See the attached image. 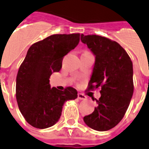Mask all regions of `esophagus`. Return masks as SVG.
Listing matches in <instances>:
<instances>
[{
	"mask_svg": "<svg viewBox=\"0 0 149 149\" xmlns=\"http://www.w3.org/2000/svg\"><path fill=\"white\" fill-rule=\"evenodd\" d=\"M78 98L81 100H87V96L84 95V94H82V93H78Z\"/></svg>",
	"mask_w": 149,
	"mask_h": 149,
	"instance_id": "esophagus-1",
	"label": "esophagus"
}]
</instances>
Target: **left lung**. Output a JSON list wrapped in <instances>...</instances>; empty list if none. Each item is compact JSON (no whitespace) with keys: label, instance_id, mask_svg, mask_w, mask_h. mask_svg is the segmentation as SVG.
Listing matches in <instances>:
<instances>
[{"label":"left lung","instance_id":"8db88e82","mask_svg":"<svg viewBox=\"0 0 149 149\" xmlns=\"http://www.w3.org/2000/svg\"><path fill=\"white\" fill-rule=\"evenodd\" d=\"M81 40L95 56L88 89L101 88V97L93 113L84 116L95 131L113 128L124 116L134 93L133 64L126 50L114 40L98 35L81 34Z\"/></svg>","mask_w":149,"mask_h":149}]
</instances>
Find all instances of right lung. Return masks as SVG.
<instances>
[{
  "label": "right lung",
  "mask_w": 149,
  "mask_h": 149,
  "mask_svg": "<svg viewBox=\"0 0 149 149\" xmlns=\"http://www.w3.org/2000/svg\"><path fill=\"white\" fill-rule=\"evenodd\" d=\"M79 40V33L49 36L29 47L19 67L16 100L25 120L34 127L44 129L54 125L65 101L78 96L72 87L64 91L50 88L49 79L53 72L61 71L64 56L75 48Z\"/></svg>",
  "instance_id": "obj_1"
}]
</instances>
